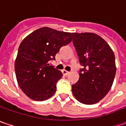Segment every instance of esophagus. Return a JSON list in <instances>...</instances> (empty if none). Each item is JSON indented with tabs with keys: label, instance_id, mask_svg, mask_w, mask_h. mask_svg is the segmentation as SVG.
<instances>
[{
	"label": "esophagus",
	"instance_id": "34e87169",
	"mask_svg": "<svg viewBox=\"0 0 126 126\" xmlns=\"http://www.w3.org/2000/svg\"><path fill=\"white\" fill-rule=\"evenodd\" d=\"M62 74H63L64 75L67 76L69 74V71H66V70H62Z\"/></svg>",
	"mask_w": 126,
	"mask_h": 126
}]
</instances>
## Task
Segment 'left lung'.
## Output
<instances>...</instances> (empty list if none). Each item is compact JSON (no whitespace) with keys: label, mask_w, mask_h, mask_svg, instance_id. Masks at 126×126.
Segmentation results:
<instances>
[{"label":"left lung","mask_w":126,"mask_h":126,"mask_svg":"<svg viewBox=\"0 0 126 126\" xmlns=\"http://www.w3.org/2000/svg\"><path fill=\"white\" fill-rule=\"evenodd\" d=\"M73 44L83 68L79 79L72 85L76 99L85 104L98 102L108 93L114 82V52L102 38L93 33H73Z\"/></svg>","instance_id":"1"}]
</instances>
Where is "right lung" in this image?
Here are the masks:
<instances>
[{"mask_svg":"<svg viewBox=\"0 0 126 126\" xmlns=\"http://www.w3.org/2000/svg\"><path fill=\"white\" fill-rule=\"evenodd\" d=\"M71 40V33L43 27L22 41L18 49L15 69L19 86L29 98L43 101L55 94L57 83L62 74L49 62L55 60L60 49Z\"/></svg>","mask_w":126,"mask_h":126,"instance_id":"obj_1","label":"right lung"}]
</instances>
